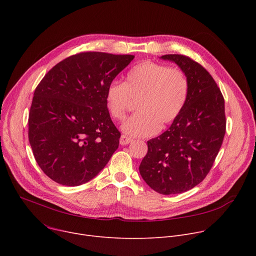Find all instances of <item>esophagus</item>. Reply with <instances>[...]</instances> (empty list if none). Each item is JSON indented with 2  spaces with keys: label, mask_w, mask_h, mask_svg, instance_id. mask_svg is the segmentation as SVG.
Listing matches in <instances>:
<instances>
[{
  "label": "esophagus",
  "mask_w": 256,
  "mask_h": 256,
  "mask_svg": "<svg viewBox=\"0 0 256 256\" xmlns=\"http://www.w3.org/2000/svg\"><path fill=\"white\" fill-rule=\"evenodd\" d=\"M132 142V138H130L124 136V134H122V136H120V144H122V146L128 144Z\"/></svg>",
  "instance_id": "esophagus-1"
}]
</instances>
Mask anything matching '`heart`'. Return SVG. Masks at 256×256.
Returning <instances> with one entry per match:
<instances>
[{"label":"heart","mask_w":256,"mask_h":256,"mask_svg":"<svg viewBox=\"0 0 256 256\" xmlns=\"http://www.w3.org/2000/svg\"><path fill=\"white\" fill-rule=\"evenodd\" d=\"M188 95L190 80L184 70L146 60L128 72L124 83H109L105 105L114 120H122L132 99H138V112L122 124V130L130 136H150L179 116Z\"/></svg>","instance_id":"b5f03b06"}]
</instances>
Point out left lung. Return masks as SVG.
<instances>
[{
  "label": "left lung",
  "mask_w": 256,
  "mask_h": 256,
  "mask_svg": "<svg viewBox=\"0 0 256 256\" xmlns=\"http://www.w3.org/2000/svg\"><path fill=\"white\" fill-rule=\"evenodd\" d=\"M190 80L186 104L171 126L148 140L140 173L161 194L188 192L204 179L220 151L226 132L225 101L210 72L182 54H165Z\"/></svg>",
  "instance_id": "1"
}]
</instances>
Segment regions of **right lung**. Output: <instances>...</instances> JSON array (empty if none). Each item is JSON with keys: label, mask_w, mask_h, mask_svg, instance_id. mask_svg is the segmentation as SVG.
Masks as SVG:
<instances>
[{"label": "right lung", "mask_w": 256, "mask_h": 256, "mask_svg": "<svg viewBox=\"0 0 256 256\" xmlns=\"http://www.w3.org/2000/svg\"><path fill=\"white\" fill-rule=\"evenodd\" d=\"M134 58L80 52L56 64L36 87L28 138L36 162L54 181L86 184L118 148L120 132L107 112L105 91Z\"/></svg>", "instance_id": "obj_1"}]
</instances>
